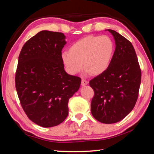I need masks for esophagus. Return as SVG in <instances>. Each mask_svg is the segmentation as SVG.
Wrapping results in <instances>:
<instances>
[{
  "label": "esophagus",
  "instance_id": "obj_1",
  "mask_svg": "<svg viewBox=\"0 0 154 154\" xmlns=\"http://www.w3.org/2000/svg\"><path fill=\"white\" fill-rule=\"evenodd\" d=\"M88 83V81L84 79V78H83V79H82V85H87Z\"/></svg>",
  "mask_w": 154,
  "mask_h": 154
}]
</instances>
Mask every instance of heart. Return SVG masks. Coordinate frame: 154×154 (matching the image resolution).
I'll return each instance as SVG.
<instances>
[{"label": "heart", "mask_w": 154, "mask_h": 154, "mask_svg": "<svg viewBox=\"0 0 154 154\" xmlns=\"http://www.w3.org/2000/svg\"><path fill=\"white\" fill-rule=\"evenodd\" d=\"M114 54L113 41L107 36H87L70 47L69 52L62 54V59L70 73L75 75L84 69L97 75L110 65Z\"/></svg>", "instance_id": "heart-1"}]
</instances>
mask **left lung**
<instances>
[{"instance_id":"obj_1","label":"left lung","mask_w":154,"mask_h":154,"mask_svg":"<svg viewBox=\"0 0 154 154\" xmlns=\"http://www.w3.org/2000/svg\"><path fill=\"white\" fill-rule=\"evenodd\" d=\"M107 30L113 36L116 49L108 69L89 82L94 92L91 113L101 123L113 124L123 119L134 107L141 70L132 43L116 31Z\"/></svg>"}]
</instances>
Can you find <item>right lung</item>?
Here are the masks:
<instances>
[{"instance_id": "right-lung-1", "label": "right lung", "mask_w": 154, "mask_h": 154, "mask_svg": "<svg viewBox=\"0 0 154 154\" xmlns=\"http://www.w3.org/2000/svg\"><path fill=\"white\" fill-rule=\"evenodd\" d=\"M65 37L41 31L25 43L18 58L15 82L20 104L28 118L42 127L56 126L66 118L69 98L82 82L64 71Z\"/></svg>"}]
</instances>
